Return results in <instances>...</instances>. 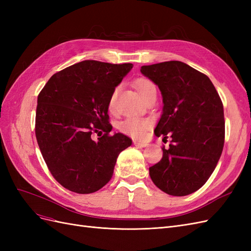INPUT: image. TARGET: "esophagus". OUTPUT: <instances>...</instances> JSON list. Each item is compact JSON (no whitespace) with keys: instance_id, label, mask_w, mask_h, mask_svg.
Here are the masks:
<instances>
[{"instance_id":"esophagus-1","label":"esophagus","mask_w":251,"mask_h":251,"mask_svg":"<svg viewBox=\"0 0 251 251\" xmlns=\"http://www.w3.org/2000/svg\"><path fill=\"white\" fill-rule=\"evenodd\" d=\"M134 144H135L136 147H138V148H147V147H148V143H147V142L137 141V140L134 141Z\"/></svg>"}]
</instances>
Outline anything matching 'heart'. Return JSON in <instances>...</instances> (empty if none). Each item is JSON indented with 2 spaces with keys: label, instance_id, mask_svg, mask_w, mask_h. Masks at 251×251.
<instances>
[{
  "label": "heart",
  "instance_id": "obj_1",
  "mask_svg": "<svg viewBox=\"0 0 251 251\" xmlns=\"http://www.w3.org/2000/svg\"><path fill=\"white\" fill-rule=\"evenodd\" d=\"M135 87L137 89L138 93L141 95L142 98L146 96L151 90L155 89L154 83L147 78H139L136 80ZM116 96H117V89L114 90L110 96L109 107L111 109L114 108V105H115ZM151 123L147 119L137 118V117H128L120 124L119 128L121 132H124L126 134H130V135L136 136V137H139V136H142L144 133H146Z\"/></svg>",
  "mask_w": 251,
  "mask_h": 251
}]
</instances>
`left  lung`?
<instances>
[{"instance_id": "left-lung-1", "label": "left lung", "mask_w": 251, "mask_h": 251, "mask_svg": "<svg viewBox=\"0 0 251 251\" xmlns=\"http://www.w3.org/2000/svg\"><path fill=\"white\" fill-rule=\"evenodd\" d=\"M140 72L162 95V115L155 134L171 137L161 160L150 168L151 179L169 195L193 194L208 180L222 154L221 98L206 75L179 60L142 66Z\"/></svg>"}]
</instances>
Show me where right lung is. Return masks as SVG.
I'll return each instance as SVG.
<instances>
[{
    "label": "right lung",
    "mask_w": 251,
    "mask_h": 251,
    "mask_svg": "<svg viewBox=\"0 0 251 251\" xmlns=\"http://www.w3.org/2000/svg\"><path fill=\"white\" fill-rule=\"evenodd\" d=\"M132 68L83 60L52 75L39 94L36 140L52 176L69 191L100 189L111 180L118 155L132 144L124 134L109 135L108 115L112 92Z\"/></svg>",
    "instance_id": "obj_1"
}]
</instances>
